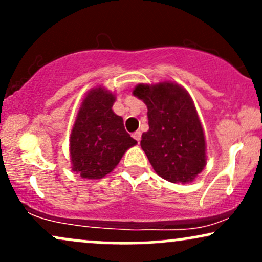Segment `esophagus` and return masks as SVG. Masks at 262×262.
I'll return each mask as SVG.
<instances>
[{"mask_svg":"<svg viewBox=\"0 0 262 262\" xmlns=\"http://www.w3.org/2000/svg\"><path fill=\"white\" fill-rule=\"evenodd\" d=\"M133 138L137 141H140V138H141V132L140 130H138V132H135V133H133Z\"/></svg>","mask_w":262,"mask_h":262,"instance_id":"1","label":"esophagus"}]
</instances>
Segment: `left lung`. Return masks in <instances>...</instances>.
I'll return each instance as SVG.
<instances>
[{
    "mask_svg": "<svg viewBox=\"0 0 262 262\" xmlns=\"http://www.w3.org/2000/svg\"><path fill=\"white\" fill-rule=\"evenodd\" d=\"M133 95L148 107L149 130L140 145L159 176L172 183H187L207 164L206 140L189 93L179 83H139Z\"/></svg>",
    "mask_w": 262,
    "mask_h": 262,
    "instance_id": "8db88e82",
    "label": "left lung"
}]
</instances>
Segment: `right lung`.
I'll return each instance as SVG.
<instances>
[{"instance_id":"obj_1","label":"right lung","mask_w":262,"mask_h":262,"mask_svg":"<svg viewBox=\"0 0 262 262\" xmlns=\"http://www.w3.org/2000/svg\"><path fill=\"white\" fill-rule=\"evenodd\" d=\"M116 96L104 87L86 93L70 135L71 169L82 179L98 180L112 172L137 140L113 112Z\"/></svg>"}]
</instances>
